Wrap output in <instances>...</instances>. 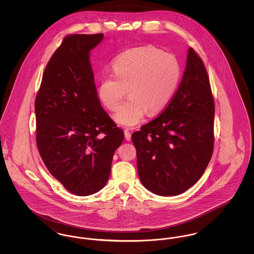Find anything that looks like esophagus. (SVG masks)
I'll return each instance as SVG.
<instances>
[{"label": "esophagus", "mask_w": 254, "mask_h": 254, "mask_svg": "<svg viewBox=\"0 0 254 254\" xmlns=\"http://www.w3.org/2000/svg\"><path fill=\"white\" fill-rule=\"evenodd\" d=\"M124 132H125V138L127 141H130L131 139V134L129 132V130L127 128H125L124 129Z\"/></svg>", "instance_id": "esophagus-1"}]
</instances>
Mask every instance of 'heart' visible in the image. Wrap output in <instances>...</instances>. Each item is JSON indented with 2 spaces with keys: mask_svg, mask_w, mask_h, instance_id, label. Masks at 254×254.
<instances>
[{
  "mask_svg": "<svg viewBox=\"0 0 254 254\" xmlns=\"http://www.w3.org/2000/svg\"><path fill=\"white\" fill-rule=\"evenodd\" d=\"M114 76L102 78L98 95L107 109L114 111L117 123L133 127L145 113L153 115L169 105L178 85L181 69L175 56L152 46L136 47L119 55L112 64Z\"/></svg>",
  "mask_w": 254,
  "mask_h": 254,
  "instance_id": "1",
  "label": "heart"
}]
</instances>
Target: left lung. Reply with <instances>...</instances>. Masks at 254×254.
I'll return each mask as SVG.
<instances>
[{"label": "left lung", "mask_w": 254, "mask_h": 254, "mask_svg": "<svg viewBox=\"0 0 254 254\" xmlns=\"http://www.w3.org/2000/svg\"><path fill=\"white\" fill-rule=\"evenodd\" d=\"M214 112L205 64L190 48L168 107L131 136L145 189L161 196L179 195L201 178L213 152Z\"/></svg>", "instance_id": "8db88e82"}]
</instances>
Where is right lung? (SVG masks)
Returning <instances> with one entry per match:
<instances>
[{"instance_id":"1","label":"right lung","mask_w":254,"mask_h":254,"mask_svg":"<svg viewBox=\"0 0 254 254\" xmlns=\"http://www.w3.org/2000/svg\"><path fill=\"white\" fill-rule=\"evenodd\" d=\"M103 38V33L64 37L35 99L39 153L51 175L78 196L106 186L125 136L102 109L89 62L90 50Z\"/></svg>"}]
</instances>
